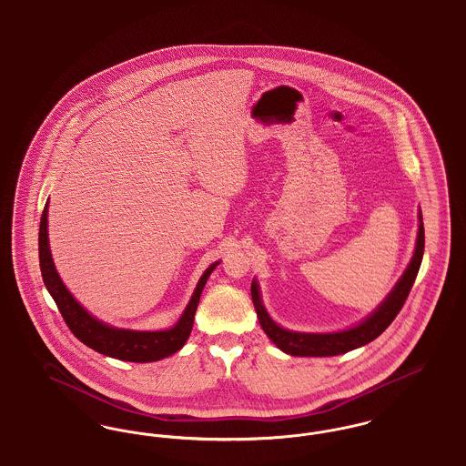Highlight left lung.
<instances>
[{"label": "left lung", "instance_id": "1", "mask_svg": "<svg viewBox=\"0 0 466 466\" xmlns=\"http://www.w3.org/2000/svg\"><path fill=\"white\" fill-rule=\"evenodd\" d=\"M418 239L414 255L409 262L407 268L403 270L401 278L397 281L393 289L386 295V299L372 310L367 318H363L360 323H356L350 329L339 330V332H295L281 327L276 323L262 302L260 287L257 278L251 281V299L257 310V318L260 321V327L264 329L267 337L287 355L291 356H337L344 355L348 351H353L356 348H361L369 342H372L380 333L384 332L391 321L397 318L405 299L409 297V291L412 289L416 276L420 272L424 253V227H422V213H418Z\"/></svg>", "mask_w": 466, "mask_h": 466}]
</instances>
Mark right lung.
Instances as JSON below:
<instances>
[{
	"mask_svg": "<svg viewBox=\"0 0 466 466\" xmlns=\"http://www.w3.org/2000/svg\"><path fill=\"white\" fill-rule=\"evenodd\" d=\"M38 249H40V267H42L45 287L56 300L73 335L78 340H82L86 346H89L90 350L101 355L124 360V361H134V363H148V361L167 358L175 355L185 346L194 327V316L199 306L200 293L211 272L220 264L218 260L202 272L199 283L196 285L187 308L171 329L150 332V330H129V329L111 327L108 323L92 316L89 310L71 295V291L63 283L50 253L48 202L45 204L44 215L40 222Z\"/></svg>",
	"mask_w": 466,
	"mask_h": 466,
	"instance_id": "obj_1",
	"label": "right lung"
}]
</instances>
